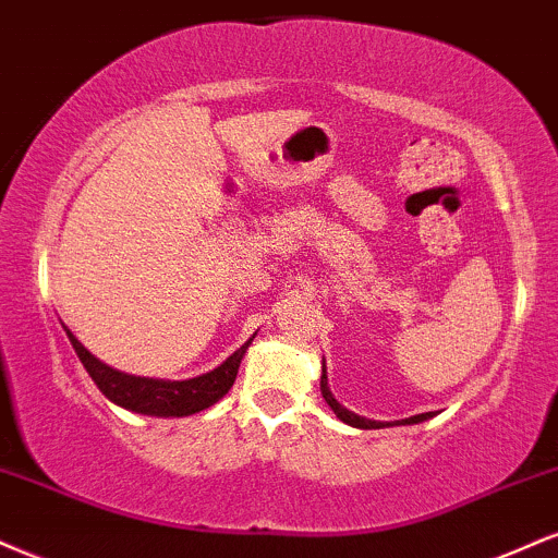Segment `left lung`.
Returning a JSON list of instances; mask_svg holds the SVG:
<instances>
[{
    "mask_svg": "<svg viewBox=\"0 0 558 558\" xmlns=\"http://www.w3.org/2000/svg\"><path fill=\"white\" fill-rule=\"evenodd\" d=\"M320 395H324L326 404L333 410V415L339 417V421L352 425V428H363V430H373V428H386V425H415V423H423L428 421V417H434V412H423V415H412V417H404V421H395V423H381V421H371V417H360L355 412H350L342 404L337 402V397L331 395L329 389V376H326V360H324V368H320Z\"/></svg>",
    "mask_w": 558,
    "mask_h": 558,
    "instance_id": "left-lung-1",
    "label": "left lung"
}]
</instances>
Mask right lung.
<instances>
[{
    "label": "right lung",
    "instance_id": "1",
    "mask_svg": "<svg viewBox=\"0 0 558 558\" xmlns=\"http://www.w3.org/2000/svg\"><path fill=\"white\" fill-rule=\"evenodd\" d=\"M64 333H68L75 355L81 357L83 368L88 371V376L94 378V384L101 389V395L107 397L109 402L150 417H187L219 402V399L232 389L242 357H245L247 347H251L255 339L253 333V337L247 339L238 352H232L219 368L203 373V376L185 378V381H163V378L130 376V373L111 368V365L101 363L96 355H90V352L77 342V337L68 329V326H64Z\"/></svg>",
    "mask_w": 558,
    "mask_h": 558
}]
</instances>
